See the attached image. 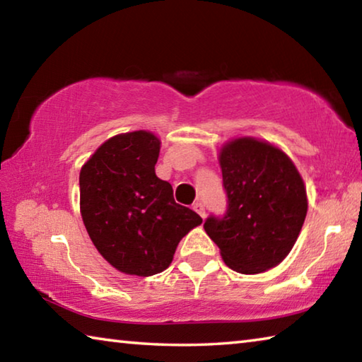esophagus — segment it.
<instances>
[{
    "label": "esophagus",
    "instance_id": "esophagus-1",
    "mask_svg": "<svg viewBox=\"0 0 362 362\" xmlns=\"http://www.w3.org/2000/svg\"><path fill=\"white\" fill-rule=\"evenodd\" d=\"M193 209H194V212H198L199 216L204 218V216H206V211H204V206H203V203H194V204H193Z\"/></svg>",
    "mask_w": 362,
    "mask_h": 362
}]
</instances>
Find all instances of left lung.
Wrapping results in <instances>:
<instances>
[{
    "instance_id": "1",
    "label": "left lung",
    "mask_w": 362,
    "mask_h": 362,
    "mask_svg": "<svg viewBox=\"0 0 362 362\" xmlns=\"http://www.w3.org/2000/svg\"><path fill=\"white\" fill-rule=\"evenodd\" d=\"M220 168L226 211L206 218V233L238 273L276 267L296 244L308 209L298 170L281 150L247 137L223 146Z\"/></svg>"
}]
</instances>
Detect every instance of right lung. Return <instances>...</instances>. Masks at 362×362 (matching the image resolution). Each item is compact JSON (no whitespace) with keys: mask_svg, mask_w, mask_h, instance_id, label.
Returning a JSON list of instances; mask_svg holds the SVG:
<instances>
[{"mask_svg":"<svg viewBox=\"0 0 362 362\" xmlns=\"http://www.w3.org/2000/svg\"><path fill=\"white\" fill-rule=\"evenodd\" d=\"M158 155L153 134H121L100 145L79 174L81 216L94 246L116 269L137 276L166 269L177 244L203 222L158 179Z\"/></svg>","mask_w":362,"mask_h":362,"instance_id":"add662e5","label":"right lung"}]
</instances>
